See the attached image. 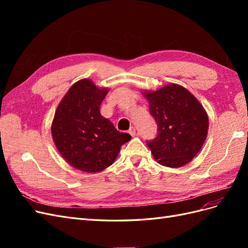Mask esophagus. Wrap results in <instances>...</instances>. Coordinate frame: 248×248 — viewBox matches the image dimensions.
Masks as SVG:
<instances>
[{"label":"esophagus","instance_id":"34e87169","mask_svg":"<svg viewBox=\"0 0 248 248\" xmlns=\"http://www.w3.org/2000/svg\"><path fill=\"white\" fill-rule=\"evenodd\" d=\"M128 132H129L131 137H134L137 134V130H136V128H134V127H130V129L128 130Z\"/></svg>","mask_w":248,"mask_h":248}]
</instances>
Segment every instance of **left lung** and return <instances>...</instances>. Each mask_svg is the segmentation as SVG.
Wrapping results in <instances>:
<instances>
[{"label":"left lung","mask_w":248,"mask_h":248,"mask_svg":"<svg viewBox=\"0 0 248 248\" xmlns=\"http://www.w3.org/2000/svg\"><path fill=\"white\" fill-rule=\"evenodd\" d=\"M142 94L158 127L157 137L147 141L154 159L168 168L190 162L207 138L209 120L204 108L188 90L176 84Z\"/></svg>","instance_id":"obj_1"}]
</instances>
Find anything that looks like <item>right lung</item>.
I'll use <instances>...</instances> for the list:
<instances>
[{"instance_id": "add662e5", "label": "right lung", "mask_w": 248, "mask_h": 248, "mask_svg": "<svg viewBox=\"0 0 248 248\" xmlns=\"http://www.w3.org/2000/svg\"><path fill=\"white\" fill-rule=\"evenodd\" d=\"M108 92L91 79L77 81L59 103L51 123V136L63 158L85 172H97L115 162L130 134L118 131L100 114Z\"/></svg>"}]
</instances>
